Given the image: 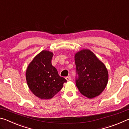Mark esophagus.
Listing matches in <instances>:
<instances>
[{
  "instance_id": "34e87169",
  "label": "esophagus",
  "mask_w": 129,
  "mask_h": 129,
  "mask_svg": "<svg viewBox=\"0 0 129 129\" xmlns=\"http://www.w3.org/2000/svg\"><path fill=\"white\" fill-rule=\"evenodd\" d=\"M65 79L67 80V81H69L71 80V76H68V77L65 78Z\"/></svg>"
}]
</instances>
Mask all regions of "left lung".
I'll use <instances>...</instances> for the list:
<instances>
[{
  "label": "left lung",
  "mask_w": 129,
  "mask_h": 129,
  "mask_svg": "<svg viewBox=\"0 0 129 129\" xmlns=\"http://www.w3.org/2000/svg\"><path fill=\"white\" fill-rule=\"evenodd\" d=\"M76 86L80 92L89 99L99 95L108 82L105 65L89 49H82L75 56Z\"/></svg>",
  "instance_id": "left-lung-1"
}]
</instances>
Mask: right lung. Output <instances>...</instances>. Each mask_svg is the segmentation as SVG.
Masks as SVG:
<instances>
[{
    "label": "right lung",
    "instance_id": "1",
    "mask_svg": "<svg viewBox=\"0 0 129 129\" xmlns=\"http://www.w3.org/2000/svg\"><path fill=\"white\" fill-rule=\"evenodd\" d=\"M53 53L48 51L40 52L30 62L26 71V80L30 91L41 99H51L67 82L52 66Z\"/></svg>",
    "mask_w": 129,
    "mask_h": 129
}]
</instances>
